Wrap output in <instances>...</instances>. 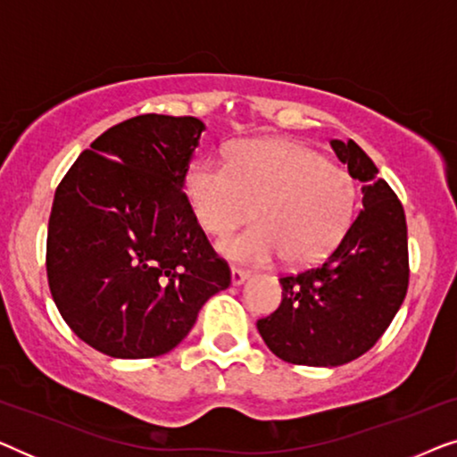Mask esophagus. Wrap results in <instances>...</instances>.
I'll return each mask as SVG.
<instances>
[{
	"label": "esophagus",
	"instance_id": "1",
	"mask_svg": "<svg viewBox=\"0 0 457 457\" xmlns=\"http://www.w3.org/2000/svg\"><path fill=\"white\" fill-rule=\"evenodd\" d=\"M247 278H249L247 270H241V268H230V283H233L235 287L243 285Z\"/></svg>",
	"mask_w": 457,
	"mask_h": 457
}]
</instances>
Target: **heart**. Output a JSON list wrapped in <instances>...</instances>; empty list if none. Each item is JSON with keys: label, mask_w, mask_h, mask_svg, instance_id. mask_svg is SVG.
I'll return each instance as SVG.
<instances>
[{"label": "heart", "mask_w": 457, "mask_h": 457, "mask_svg": "<svg viewBox=\"0 0 457 457\" xmlns=\"http://www.w3.org/2000/svg\"><path fill=\"white\" fill-rule=\"evenodd\" d=\"M185 193L199 227L214 237L228 235L253 214L258 224L218 243L228 260L253 266L278 255L289 266L327 258L358 212L352 172L283 139L243 141L228 164L195 160L187 168Z\"/></svg>", "instance_id": "obj_1"}]
</instances>
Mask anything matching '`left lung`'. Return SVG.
<instances>
[{"label": "left lung", "instance_id": "left-lung-1", "mask_svg": "<svg viewBox=\"0 0 457 457\" xmlns=\"http://www.w3.org/2000/svg\"><path fill=\"white\" fill-rule=\"evenodd\" d=\"M361 183V210L320 266L280 278L283 302L258 320L277 358L302 366H341L380 339L408 291V227L402 204L378 179L358 143L330 141Z\"/></svg>", "mask_w": 457, "mask_h": 457}]
</instances>
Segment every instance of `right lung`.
<instances>
[{
  "label": "right lung",
  "instance_id": "1",
  "mask_svg": "<svg viewBox=\"0 0 457 457\" xmlns=\"http://www.w3.org/2000/svg\"><path fill=\"white\" fill-rule=\"evenodd\" d=\"M204 122L143 114L105 130L55 189L47 280L72 333L110 358L168 353L230 285L183 193Z\"/></svg>",
  "mask_w": 457,
  "mask_h": 457
}]
</instances>
